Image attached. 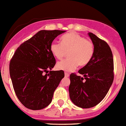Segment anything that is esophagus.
I'll return each instance as SVG.
<instances>
[{"label":"esophagus","mask_w":126,"mask_h":126,"mask_svg":"<svg viewBox=\"0 0 126 126\" xmlns=\"http://www.w3.org/2000/svg\"><path fill=\"white\" fill-rule=\"evenodd\" d=\"M64 74H65V77H69V74L67 73H64Z\"/></svg>","instance_id":"34e87169"}]
</instances>
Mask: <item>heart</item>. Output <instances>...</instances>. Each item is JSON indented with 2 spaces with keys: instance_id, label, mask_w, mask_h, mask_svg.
<instances>
[{
  "instance_id": "1",
  "label": "heart",
  "mask_w": 126,
  "mask_h": 126,
  "mask_svg": "<svg viewBox=\"0 0 126 126\" xmlns=\"http://www.w3.org/2000/svg\"><path fill=\"white\" fill-rule=\"evenodd\" d=\"M94 45L78 33L71 32L61 37V43L54 42L50 45V51L57 59L61 60L68 52V59L57 64L59 70L71 72L78 65L83 67L89 64L94 54Z\"/></svg>"
}]
</instances>
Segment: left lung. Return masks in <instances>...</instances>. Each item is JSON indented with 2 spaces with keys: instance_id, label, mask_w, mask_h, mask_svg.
<instances>
[{
  "instance_id": "obj_1",
  "label": "left lung",
  "mask_w": 126,
  "mask_h": 126,
  "mask_svg": "<svg viewBox=\"0 0 126 126\" xmlns=\"http://www.w3.org/2000/svg\"><path fill=\"white\" fill-rule=\"evenodd\" d=\"M88 35L94 45V54L89 64L76 74L70 75L69 87L71 101L79 107L96 106L106 96L113 81V59L110 48L92 33Z\"/></svg>"
}]
</instances>
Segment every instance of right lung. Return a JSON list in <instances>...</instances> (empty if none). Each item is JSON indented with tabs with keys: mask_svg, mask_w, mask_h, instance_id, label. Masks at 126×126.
<instances>
[{
	"mask_svg": "<svg viewBox=\"0 0 126 126\" xmlns=\"http://www.w3.org/2000/svg\"><path fill=\"white\" fill-rule=\"evenodd\" d=\"M65 31L41 30L16 50L9 73L19 100L31 110H41L52 100L53 93L64 77L63 71H52L55 59L50 51L53 40ZM48 70V74H45Z\"/></svg>",
	"mask_w": 126,
	"mask_h": 126,
	"instance_id": "add662e5",
	"label": "right lung"
}]
</instances>
